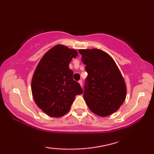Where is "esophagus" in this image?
I'll return each instance as SVG.
<instances>
[{
	"label": "esophagus",
	"mask_w": 154,
	"mask_h": 154,
	"mask_svg": "<svg viewBox=\"0 0 154 154\" xmlns=\"http://www.w3.org/2000/svg\"><path fill=\"white\" fill-rule=\"evenodd\" d=\"M79 84H80V85H81V87H83V82H82L81 80H80V81H79Z\"/></svg>",
	"instance_id": "esophagus-1"
}]
</instances>
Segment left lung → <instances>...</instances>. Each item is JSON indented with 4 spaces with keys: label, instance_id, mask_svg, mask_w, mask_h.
Here are the masks:
<instances>
[{
    "label": "left lung",
    "instance_id": "left-lung-1",
    "mask_svg": "<svg viewBox=\"0 0 154 154\" xmlns=\"http://www.w3.org/2000/svg\"><path fill=\"white\" fill-rule=\"evenodd\" d=\"M88 72L83 98L90 111L108 116L119 110L127 94L124 79L113 58L102 50L80 49Z\"/></svg>",
    "mask_w": 154,
    "mask_h": 154
}]
</instances>
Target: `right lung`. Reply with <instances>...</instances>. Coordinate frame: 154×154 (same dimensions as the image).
Masks as SVG:
<instances>
[{
  "label": "right lung",
  "instance_id": "obj_1",
  "mask_svg": "<svg viewBox=\"0 0 154 154\" xmlns=\"http://www.w3.org/2000/svg\"><path fill=\"white\" fill-rule=\"evenodd\" d=\"M78 52L64 45H57L43 56L31 80V92L39 109L51 117L66 114L77 94L83 93L78 82L73 79L69 63Z\"/></svg>",
  "mask_w": 154,
  "mask_h": 154
}]
</instances>
